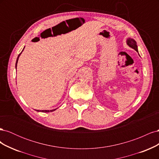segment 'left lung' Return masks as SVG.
Masks as SVG:
<instances>
[{
	"mask_svg": "<svg viewBox=\"0 0 159 159\" xmlns=\"http://www.w3.org/2000/svg\"><path fill=\"white\" fill-rule=\"evenodd\" d=\"M127 44H128L129 46H130L132 48H133L134 50H136L137 52H138L137 50V42L136 41L132 39V38H128L127 40Z\"/></svg>",
	"mask_w": 159,
	"mask_h": 159,
	"instance_id": "8db88e82",
	"label": "left lung"
}]
</instances>
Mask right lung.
<instances>
[{
    "label": "right lung",
    "mask_w": 159,
    "mask_h": 159,
    "mask_svg": "<svg viewBox=\"0 0 159 159\" xmlns=\"http://www.w3.org/2000/svg\"><path fill=\"white\" fill-rule=\"evenodd\" d=\"M24 49H25V48H24ZM24 49L22 50V51L24 50ZM22 52H21V53H22ZM21 53H20V54H19V55H18V57H17V60H16V67H17V63H18V57H19V56H20ZM56 109H53V110H36V111H38V112L42 111V112H44V113H48V112H52V111H55Z\"/></svg>",
    "instance_id": "1"
}]
</instances>
